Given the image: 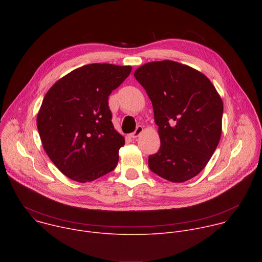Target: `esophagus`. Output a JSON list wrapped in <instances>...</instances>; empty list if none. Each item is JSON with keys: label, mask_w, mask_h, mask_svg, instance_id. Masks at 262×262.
Instances as JSON below:
<instances>
[{"label": "esophagus", "mask_w": 262, "mask_h": 262, "mask_svg": "<svg viewBox=\"0 0 262 262\" xmlns=\"http://www.w3.org/2000/svg\"><path fill=\"white\" fill-rule=\"evenodd\" d=\"M142 132H143V126H142V125H138V126L136 127L135 132H134V133H132L129 136H130V138L136 139V138H138V137L141 135V133H142Z\"/></svg>", "instance_id": "esophagus-1"}]
</instances>
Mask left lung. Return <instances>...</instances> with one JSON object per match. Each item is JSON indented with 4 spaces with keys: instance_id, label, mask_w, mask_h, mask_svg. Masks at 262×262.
<instances>
[{
    "instance_id": "left-lung-1",
    "label": "left lung",
    "mask_w": 262,
    "mask_h": 262,
    "mask_svg": "<svg viewBox=\"0 0 262 262\" xmlns=\"http://www.w3.org/2000/svg\"><path fill=\"white\" fill-rule=\"evenodd\" d=\"M134 76L152 102L161 139L149 169L172 182L193 178L221 138L223 101L214 86L198 70L170 60L147 63Z\"/></svg>"
}]
</instances>
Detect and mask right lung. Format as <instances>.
Returning a JSON list of instances; mask_svg holds the SVG:
<instances>
[{"mask_svg":"<svg viewBox=\"0 0 262 262\" xmlns=\"http://www.w3.org/2000/svg\"><path fill=\"white\" fill-rule=\"evenodd\" d=\"M130 71V66L88 64L46 94L37 128L49 158L68 178L92 181L116 168L125 141L112 123L107 99Z\"/></svg>","mask_w":262,"mask_h":262,"instance_id":"1","label":"right lung"}]
</instances>
